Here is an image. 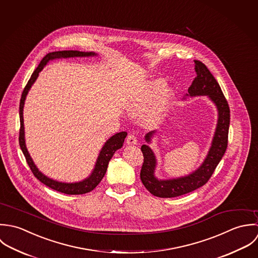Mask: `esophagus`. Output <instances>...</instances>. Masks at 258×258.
Here are the masks:
<instances>
[{"label":"esophagus","mask_w":258,"mask_h":258,"mask_svg":"<svg viewBox=\"0 0 258 258\" xmlns=\"http://www.w3.org/2000/svg\"><path fill=\"white\" fill-rule=\"evenodd\" d=\"M126 143L128 145H137L138 143V139H137V136L135 134H130L126 138Z\"/></svg>","instance_id":"1"}]
</instances>
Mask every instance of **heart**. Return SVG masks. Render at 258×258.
I'll return each mask as SVG.
<instances>
[{"instance_id":"b5f03b06","label":"heart","mask_w":258,"mask_h":258,"mask_svg":"<svg viewBox=\"0 0 258 258\" xmlns=\"http://www.w3.org/2000/svg\"><path fill=\"white\" fill-rule=\"evenodd\" d=\"M165 86L166 84L162 80H155L153 82H150L147 86V90L141 96L140 100L137 103L132 104V112L135 114H140L141 112H143L146 109L147 105L159 92L160 94L158 93L159 95L157 94V96L156 95L157 97H155L153 103H151L146 115L147 123L152 125L158 123L172 101V93L169 90H164L162 92H161L165 88Z\"/></svg>"}]
</instances>
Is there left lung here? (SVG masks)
<instances>
[{
	"instance_id": "left-lung-1",
	"label": "left lung",
	"mask_w": 258,
	"mask_h": 258,
	"mask_svg": "<svg viewBox=\"0 0 258 258\" xmlns=\"http://www.w3.org/2000/svg\"><path fill=\"white\" fill-rule=\"evenodd\" d=\"M197 77L188 88L186 96H208L218 109V122L211 148L204 163L191 174L169 180H158L155 177V156L153 151L146 145L141 150L144 155V163L141 169V180L145 187L157 198H175L191 192L203 185L211 177L217 164L225 154L228 143V130L230 110L228 103L212 74L201 60L195 59ZM155 132L146 136V141L151 142Z\"/></svg>"
}]
</instances>
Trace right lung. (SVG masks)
<instances>
[{
  "mask_svg": "<svg viewBox=\"0 0 258 258\" xmlns=\"http://www.w3.org/2000/svg\"><path fill=\"white\" fill-rule=\"evenodd\" d=\"M95 54H96L95 52H79V51H61V52H49L47 55L44 56V58L41 60L38 68L32 74L28 84L26 85V87L23 91L21 101H20V122H21V126H20V133H19V144H20V147H21V150H22L23 154L26 157V160H27L33 174L41 182H43L45 185L51 187L53 190H56V191H59V192L66 194V195H84V194L90 192L94 188H96V186L101 182V180L103 179V177L105 174V171H106L107 165H108V161L110 160V158L112 157L113 154L118 149H120L122 147L124 139H125L127 134L125 132L115 134L104 144L103 150L101 151L100 155L98 157L96 167H95V169H94V171H93V173L91 174L90 177H88L87 179H85L81 182H76V183L58 182V181L52 180L51 178L47 177L46 175H44L42 172H40L39 169L36 167L34 161L32 160L28 151H27V148H26V145H25V135H24V118H23L24 103H25L26 96H27L30 88L32 87V85L34 84L36 79L38 78L39 73L43 70V68L47 64V62L50 59H57V58H61V57H73V56H90V55H95Z\"/></svg>",
  "mask_w": 258,
  "mask_h": 258,
  "instance_id": "1",
  "label": "right lung"
}]
</instances>
